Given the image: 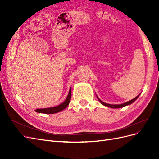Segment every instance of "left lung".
I'll use <instances>...</instances> for the list:
<instances>
[{
	"label": "left lung",
	"mask_w": 159,
	"mask_h": 159,
	"mask_svg": "<svg viewBox=\"0 0 159 159\" xmlns=\"http://www.w3.org/2000/svg\"><path fill=\"white\" fill-rule=\"evenodd\" d=\"M139 95H137L135 98H134L133 99H131V101H129V102H126V103H123V104H120V105H111V104H108V103L103 102L102 101H101L98 98V99H99L100 103H102V105H105V106H107V107H111V108H120V107H123L126 106V105L131 104L132 103H133V102H134V101H135V100L139 98Z\"/></svg>",
	"instance_id": "left-lung-1"
}]
</instances>
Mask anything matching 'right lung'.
Listing matches in <instances>:
<instances>
[{
	"label": "right lung",
	"instance_id": "right-lung-1",
	"mask_svg": "<svg viewBox=\"0 0 159 159\" xmlns=\"http://www.w3.org/2000/svg\"><path fill=\"white\" fill-rule=\"evenodd\" d=\"M71 89L70 88L69 93L64 103H61L60 105H57L56 107H50V108H45V109H37L35 110V111L37 113H48V114H54L57 112L61 111L62 110H64L65 108L68 106L69 103L71 99Z\"/></svg>",
	"mask_w": 159,
	"mask_h": 159
}]
</instances>
